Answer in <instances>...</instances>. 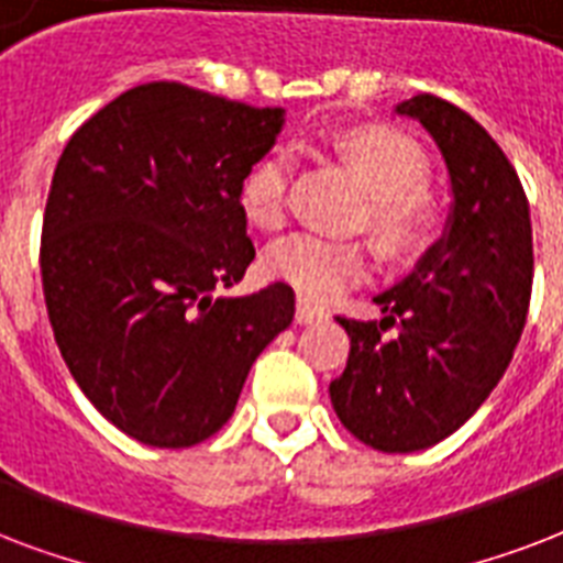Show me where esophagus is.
<instances>
[{
  "label": "esophagus",
  "mask_w": 563,
  "mask_h": 563,
  "mask_svg": "<svg viewBox=\"0 0 563 563\" xmlns=\"http://www.w3.org/2000/svg\"><path fill=\"white\" fill-rule=\"evenodd\" d=\"M325 317V311L322 308H317L313 302H308V299H299L296 302V322H317Z\"/></svg>",
  "instance_id": "esophagus-1"
}]
</instances>
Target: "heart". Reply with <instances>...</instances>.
<instances>
[{"label": "heart", "mask_w": 563, "mask_h": 563, "mask_svg": "<svg viewBox=\"0 0 563 563\" xmlns=\"http://www.w3.org/2000/svg\"><path fill=\"white\" fill-rule=\"evenodd\" d=\"M341 152L373 190L369 232L396 258L411 255L438 225V205L426 190L429 164L408 134L387 125H358L341 134ZM290 155L282 146L264 152L243 176L241 208L258 229L276 232L287 222ZM269 278L296 287L308 299H331L367 276V250L355 241H334L302 232L273 243L264 255Z\"/></svg>", "instance_id": "obj_1"}]
</instances>
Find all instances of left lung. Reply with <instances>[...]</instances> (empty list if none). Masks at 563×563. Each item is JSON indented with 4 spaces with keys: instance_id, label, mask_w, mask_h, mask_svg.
Listing matches in <instances>:
<instances>
[{
    "instance_id": "8db88e82",
    "label": "left lung",
    "mask_w": 563,
    "mask_h": 563,
    "mask_svg": "<svg viewBox=\"0 0 563 563\" xmlns=\"http://www.w3.org/2000/svg\"><path fill=\"white\" fill-rule=\"evenodd\" d=\"M396 111L420 120L446 158L449 234L376 296L382 320L338 313L350 361L329 394L361 443L417 452L461 429L499 385L529 313L534 252L529 199L494 137L434 93Z\"/></svg>"
}]
</instances>
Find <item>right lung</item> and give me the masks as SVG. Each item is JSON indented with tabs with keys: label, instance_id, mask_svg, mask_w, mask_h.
<instances>
[{
	"label": "right lung",
	"instance_id": "1",
	"mask_svg": "<svg viewBox=\"0 0 563 563\" xmlns=\"http://www.w3.org/2000/svg\"><path fill=\"white\" fill-rule=\"evenodd\" d=\"M285 123L178 81L125 90L76 129L52 176L41 276L69 373L129 438L202 443L234 413L250 367L294 320L285 282L238 299L241 185Z\"/></svg>",
	"mask_w": 563,
	"mask_h": 563
}]
</instances>
